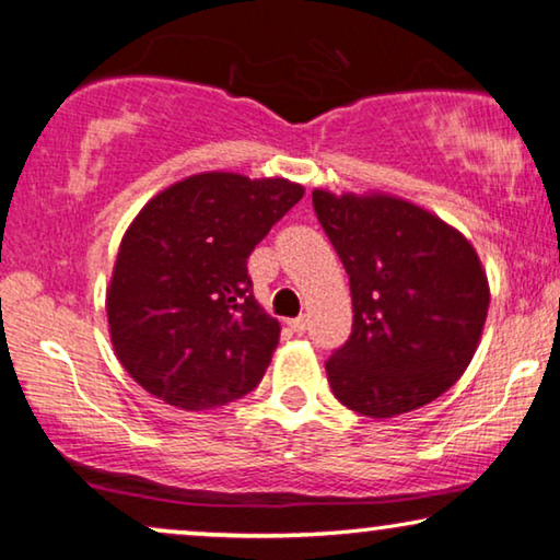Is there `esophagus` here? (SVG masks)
Here are the masks:
<instances>
[{"label":"esophagus","instance_id":"esophagus-1","mask_svg":"<svg viewBox=\"0 0 560 560\" xmlns=\"http://www.w3.org/2000/svg\"><path fill=\"white\" fill-rule=\"evenodd\" d=\"M290 328H293L295 334H303L305 328H308V318H305V316H298V318H293V320H290Z\"/></svg>","mask_w":560,"mask_h":560}]
</instances>
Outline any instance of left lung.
<instances>
[{
	"label": "left lung",
	"instance_id": "left-lung-1",
	"mask_svg": "<svg viewBox=\"0 0 560 560\" xmlns=\"http://www.w3.org/2000/svg\"><path fill=\"white\" fill-rule=\"evenodd\" d=\"M313 209L351 288V336L326 362L336 400L395 418L441 397L469 366L489 282L469 240L385 194L313 190Z\"/></svg>",
	"mask_w": 560,
	"mask_h": 560
}]
</instances>
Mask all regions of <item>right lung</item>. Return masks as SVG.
Instances as JSON below:
<instances>
[{
    "label": "right lung",
    "mask_w": 560,
    "mask_h": 560,
    "mask_svg": "<svg viewBox=\"0 0 560 560\" xmlns=\"http://www.w3.org/2000/svg\"><path fill=\"white\" fill-rule=\"evenodd\" d=\"M301 198L285 178L201 173L137 213L106 290L114 351L137 385L183 410L259 385L280 324L252 295L247 259Z\"/></svg>",
    "instance_id": "1"
}]
</instances>
